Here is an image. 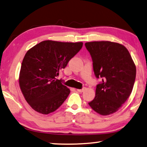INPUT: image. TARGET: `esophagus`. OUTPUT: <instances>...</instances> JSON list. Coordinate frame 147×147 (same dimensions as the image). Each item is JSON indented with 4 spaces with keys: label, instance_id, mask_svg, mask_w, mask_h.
Returning a JSON list of instances; mask_svg holds the SVG:
<instances>
[{
    "label": "esophagus",
    "instance_id": "1",
    "mask_svg": "<svg viewBox=\"0 0 147 147\" xmlns=\"http://www.w3.org/2000/svg\"><path fill=\"white\" fill-rule=\"evenodd\" d=\"M85 90H86V88H82V89H77L76 90H77L78 92H84Z\"/></svg>",
    "mask_w": 147,
    "mask_h": 147
}]
</instances>
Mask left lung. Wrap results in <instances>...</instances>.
I'll return each instance as SVG.
<instances>
[{"label":"left lung","instance_id":"8db88e82","mask_svg":"<svg viewBox=\"0 0 147 147\" xmlns=\"http://www.w3.org/2000/svg\"><path fill=\"white\" fill-rule=\"evenodd\" d=\"M85 46L92 57L96 76L102 80L96 86L94 99L88 104L100 115L112 114L132 92L136 67L127 49L120 43L91 41Z\"/></svg>","mask_w":147,"mask_h":147}]
</instances>
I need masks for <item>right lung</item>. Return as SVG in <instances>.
<instances>
[{"instance_id": "1", "label": "right lung", "mask_w": 147, "mask_h": 147, "mask_svg": "<svg viewBox=\"0 0 147 147\" xmlns=\"http://www.w3.org/2000/svg\"><path fill=\"white\" fill-rule=\"evenodd\" d=\"M82 45V42L46 40L26 53L22 63L19 85L26 102L35 111L49 114L65 101L70 90L56 76Z\"/></svg>"}]
</instances>
